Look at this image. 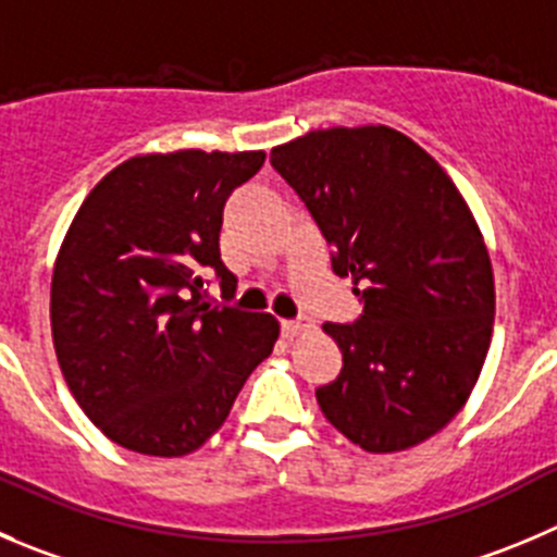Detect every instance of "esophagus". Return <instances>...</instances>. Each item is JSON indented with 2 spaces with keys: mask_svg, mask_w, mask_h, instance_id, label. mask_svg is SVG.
Segmentation results:
<instances>
[{
  "mask_svg": "<svg viewBox=\"0 0 557 557\" xmlns=\"http://www.w3.org/2000/svg\"><path fill=\"white\" fill-rule=\"evenodd\" d=\"M311 327H314V320H311L309 314H298V317H293V320H284V331H287L289 336H300V333H309Z\"/></svg>",
  "mask_w": 557,
  "mask_h": 557,
  "instance_id": "obj_1",
  "label": "esophagus"
}]
</instances>
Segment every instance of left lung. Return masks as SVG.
<instances>
[{"label":"left lung","mask_w":557,"mask_h":557,"mask_svg":"<svg viewBox=\"0 0 557 557\" xmlns=\"http://www.w3.org/2000/svg\"><path fill=\"white\" fill-rule=\"evenodd\" d=\"M270 163L363 304L355 322H325L344 367L317 388L322 412L363 451L418 446L462 410L490 349L495 282L473 213L441 163L385 125L311 131Z\"/></svg>","instance_id":"1"}]
</instances>
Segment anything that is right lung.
I'll list each match as a JSON object with an SVG mask.
<instances>
[{
    "instance_id": "obj_1",
    "label": "right lung",
    "mask_w": 557,
    "mask_h": 557,
    "mask_svg": "<svg viewBox=\"0 0 557 557\" xmlns=\"http://www.w3.org/2000/svg\"><path fill=\"white\" fill-rule=\"evenodd\" d=\"M264 152L177 150L111 169L84 199L51 282L57 361L100 432L145 457H185L219 432L278 322L232 300L224 205Z\"/></svg>"
}]
</instances>
